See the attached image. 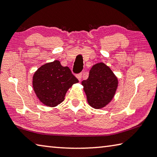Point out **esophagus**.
Here are the masks:
<instances>
[{
	"instance_id": "1",
	"label": "esophagus",
	"mask_w": 157,
	"mask_h": 157,
	"mask_svg": "<svg viewBox=\"0 0 157 157\" xmlns=\"http://www.w3.org/2000/svg\"><path fill=\"white\" fill-rule=\"evenodd\" d=\"M76 77H77V78L78 79V80L80 81L81 79H82V73L78 74V75H76Z\"/></svg>"
}]
</instances>
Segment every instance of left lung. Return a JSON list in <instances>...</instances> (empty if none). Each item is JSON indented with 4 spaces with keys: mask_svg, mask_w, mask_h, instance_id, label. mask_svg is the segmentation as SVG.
<instances>
[{
    "mask_svg": "<svg viewBox=\"0 0 157 157\" xmlns=\"http://www.w3.org/2000/svg\"><path fill=\"white\" fill-rule=\"evenodd\" d=\"M88 103L92 108L101 109L113 100L118 86V79L112 70L104 63L92 66L89 78L82 82Z\"/></svg>",
    "mask_w": 157,
    "mask_h": 157,
    "instance_id": "obj_1",
    "label": "left lung"
}]
</instances>
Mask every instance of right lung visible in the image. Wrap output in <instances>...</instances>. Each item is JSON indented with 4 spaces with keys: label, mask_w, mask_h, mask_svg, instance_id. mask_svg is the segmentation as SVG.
<instances>
[{
    "label": "right lung",
    "mask_w": 157,
    "mask_h": 157,
    "mask_svg": "<svg viewBox=\"0 0 157 157\" xmlns=\"http://www.w3.org/2000/svg\"><path fill=\"white\" fill-rule=\"evenodd\" d=\"M78 79L68 67L59 61L44 64L35 72L33 88L40 101L49 107H55L63 101L67 91Z\"/></svg>",
    "instance_id": "obj_1"
}]
</instances>
